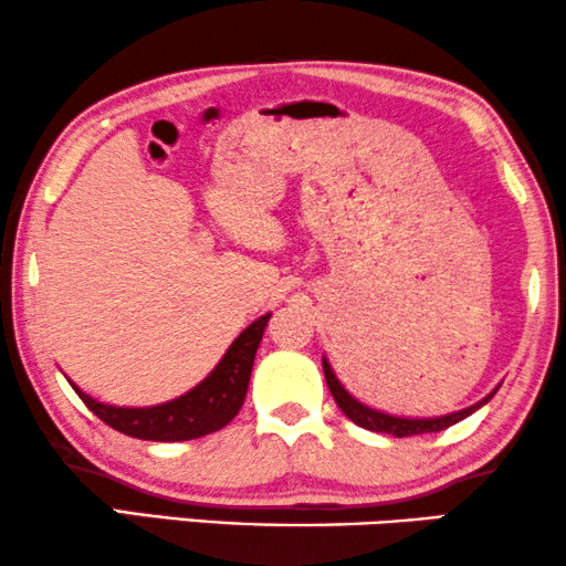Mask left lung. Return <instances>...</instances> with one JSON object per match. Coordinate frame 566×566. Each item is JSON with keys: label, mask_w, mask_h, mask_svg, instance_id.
Returning <instances> with one entry per match:
<instances>
[{"label": "left lung", "mask_w": 566, "mask_h": 566, "mask_svg": "<svg viewBox=\"0 0 566 566\" xmlns=\"http://www.w3.org/2000/svg\"><path fill=\"white\" fill-rule=\"evenodd\" d=\"M323 371H325V381H328V389L333 395V400L338 402V408L344 410L346 418H352L356 426L366 428V431H374V433H387V436H397V439H405V436H420V433H439L446 431V428L459 423V420H464L472 416L482 408V405H488L492 397H495L497 387L492 389V392L484 397V400L469 405V408L459 410V412H449V416H439V418H400V416H389V412H381V410H374L369 405H364L356 400V397L348 392V389L340 385L336 371H333V366L328 364V359L323 356Z\"/></svg>", "instance_id": "8db88e82"}]
</instances>
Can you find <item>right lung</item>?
Returning a JSON list of instances; mask_svg holds the SVG:
<instances>
[{
  "mask_svg": "<svg viewBox=\"0 0 566 566\" xmlns=\"http://www.w3.org/2000/svg\"><path fill=\"white\" fill-rule=\"evenodd\" d=\"M272 313L253 321L241 336H238L222 356L220 364L207 374L200 385L189 389L177 400L154 405V408H117V405L97 402L84 395L74 381V392L82 397L99 420L125 436L143 441H192L200 436L220 431L238 416L249 389L253 359L264 336L266 323Z\"/></svg>",
  "mask_w": 566,
  "mask_h": 566,
  "instance_id": "add662e5",
  "label": "right lung"
}]
</instances>
